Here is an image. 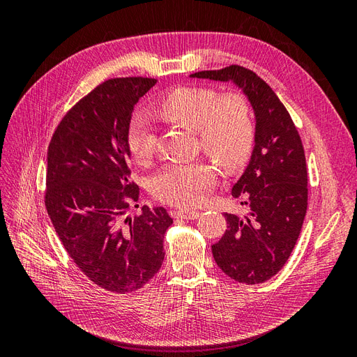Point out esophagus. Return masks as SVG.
Masks as SVG:
<instances>
[{
    "label": "esophagus",
    "mask_w": 357,
    "mask_h": 357,
    "mask_svg": "<svg viewBox=\"0 0 357 357\" xmlns=\"http://www.w3.org/2000/svg\"><path fill=\"white\" fill-rule=\"evenodd\" d=\"M177 215L180 219H186V220H193V219H198L201 213L197 210H178Z\"/></svg>",
    "instance_id": "obj_1"
}]
</instances>
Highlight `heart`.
Masks as SVG:
<instances>
[{"label": "heart", "instance_id": "b5f03b06", "mask_svg": "<svg viewBox=\"0 0 357 357\" xmlns=\"http://www.w3.org/2000/svg\"><path fill=\"white\" fill-rule=\"evenodd\" d=\"M155 113L171 123L195 129L199 147L223 169L243 165L255 143V121L241 95L219 98L210 88H176L160 98ZM156 128L137 114L128 128V147L142 165L150 164L156 150ZM214 183V169L205 160L178 162L160 169L152 180L153 195L172 205L197 204Z\"/></svg>", "mask_w": 357, "mask_h": 357}]
</instances>
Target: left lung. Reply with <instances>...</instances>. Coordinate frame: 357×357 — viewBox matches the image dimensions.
Here are the masks:
<instances>
[{"instance_id": "obj_1", "label": "left lung", "mask_w": 357, "mask_h": 357, "mask_svg": "<svg viewBox=\"0 0 357 357\" xmlns=\"http://www.w3.org/2000/svg\"><path fill=\"white\" fill-rule=\"evenodd\" d=\"M190 77L232 83L252 105L255 146L232 186V197L245 205L247 213H225L228 229L211 250L218 266L235 282L264 283L287 262L307 213V164L301 137L286 107L253 71L231 66Z\"/></svg>"}]
</instances>
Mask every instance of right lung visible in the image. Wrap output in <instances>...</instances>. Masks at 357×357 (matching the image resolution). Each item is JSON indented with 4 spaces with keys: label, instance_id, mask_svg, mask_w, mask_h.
<instances>
[{
    "label": "right lung",
    "instance_id": "1",
    "mask_svg": "<svg viewBox=\"0 0 357 357\" xmlns=\"http://www.w3.org/2000/svg\"><path fill=\"white\" fill-rule=\"evenodd\" d=\"M155 84L147 77L101 83L63 116L47 150L46 208L59 240L91 282L116 294L153 278L172 223L164 207L143 205L137 218L128 215L139 193L129 181L128 128Z\"/></svg>",
    "mask_w": 357,
    "mask_h": 357
}]
</instances>
